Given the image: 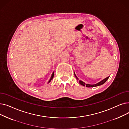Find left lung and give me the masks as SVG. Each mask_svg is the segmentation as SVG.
<instances>
[{
  "mask_svg": "<svg viewBox=\"0 0 129 129\" xmlns=\"http://www.w3.org/2000/svg\"><path fill=\"white\" fill-rule=\"evenodd\" d=\"M74 75H75V76L76 77V78L77 80H78V78L77 77V76H76V75H75V73H74ZM109 77H107V78H105V79H104V80H101V82H100L99 83H97V84H94V85L86 84V87H96V86H100V85H103V84H104L106 82V81L108 80V79L109 78ZM79 83L80 85H82L84 86H85V83L84 82H82V81H81V80H79Z\"/></svg>",
  "mask_w": 129,
  "mask_h": 129,
  "instance_id": "left-lung-1",
  "label": "left lung"
}]
</instances>
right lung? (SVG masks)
<instances>
[{"label":"right lung","instance_id":"1","mask_svg":"<svg viewBox=\"0 0 129 129\" xmlns=\"http://www.w3.org/2000/svg\"><path fill=\"white\" fill-rule=\"evenodd\" d=\"M54 73L53 72V74H52V76H51V79H50V80H49V82H51V80L53 79V77H54Z\"/></svg>","mask_w":129,"mask_h":129}]
</instances>
